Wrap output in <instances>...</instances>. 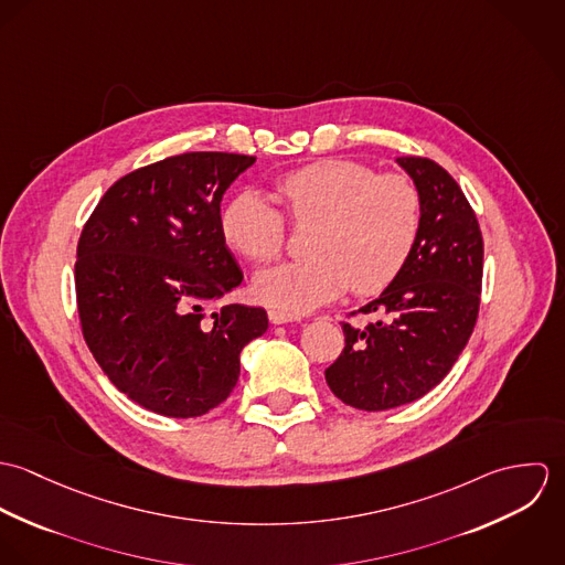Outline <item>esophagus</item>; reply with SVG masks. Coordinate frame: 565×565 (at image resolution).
<instances>
[{
    "label": "esophagus",
    "instance_id": "34e87169",
    "mask_svg": "<svg viewBox=\"0 0 565 565\" xmlns=\"http://www.w3.org/2000/svg\"><path fill=\"white\" fill-rule=\"evenodd\" d=\"M267 316H269V322L271 323H289L300 320V316H294V313H287V311H280V309H269Z\"/></svg>",
    "mask_w": 565,
    "mask_h": 565
}]
</instances>
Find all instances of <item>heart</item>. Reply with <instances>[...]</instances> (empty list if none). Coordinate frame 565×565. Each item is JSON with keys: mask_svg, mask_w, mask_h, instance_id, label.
Returning a JSON list of instances; mask_svg holds the SVG:
<instances>
[{"mask_svg": "<svg viewBox=\"0 0 565 565\" xmlns=\"http://www.w3.org/2000/svg\"><path fill=\"white\" fill-rule=\"evenodd\" d=\"M280 211L258 193L235 195L220 215L224 242L252 263H269L285 245V218L313 226L311 258L263 269L256 296L280 311L305 313L348 287L379 294L403 271L422 228V195L404 173H376L356 161H320L274 182Z\"/></svg>", "mask_w": 565, "mask_h": 565, "instance_id": "1", "label": "heart"}]
</instances>
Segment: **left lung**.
<instances>
[{
    "label": "left lung",
    "mask_w": 565,
    "mask_h": 565,
    "mask_svg": "<svg viewBox=\"0 0 565 565\" xmlns=\"http://www.w3.org/2000/svg\"><path fill=\"white\" fill-rule=\"evenodd\" d=\"M398 164L422 195L419 237L392 285L359 309L376 320L341 323L343 352L323 372L330 392L361 411L413 403L439 385L481 307L483 235L468 198L430 159L403 157Z\"/></svg>",
    "instance_id": "obj_1"
}]
</instances>
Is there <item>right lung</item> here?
<instances>
[{
	"instance_id": "right-lung-1",
	"label": "right lung",
	"mask_w": 565,
	"mask_h": 565,
	"mask_svg": "<svg viewBox=\"0 0 565 565\" xmlns=\"http://www.w3.org/2000/svg\"><path fill=\"white\" fill-rule=\"evenodd\" d=\"M254 157L186 152L135 169L82 228V334L110 383L148 411L198 417L239 381L243 348L267 330L260 307L206 309L242 285L220 204Z\"/></svg>"
}]
</instances>
